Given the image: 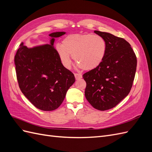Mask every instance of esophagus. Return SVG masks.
Instances as JSON below:
<instances>
[{
	"label": "esophagus",
	"mask_w": 152,
	"mask_h": 152,
	"mask_svg": "<svg viewBox=\"0 0 152 152\" xmlns=\"http://www.w3.org/2000/svg\"><path fill=\"white\" fill-rule=\"evenodd\" d=\"M74 75H75V79L77 80L80 79H81V78L82 77V74H80V73H75Z\"/></svg>",
	"instance_id": "esophagus-1"
}]
</instances>
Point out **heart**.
<instances>
[{"label":"heart","mask_w":152,"mask_h":152,"mask_svg":"<svg viewBox=\"0 0 152 152\" xmlns=\"http://www.w3.org/2000/svg\"><path fill=\"white\" fill-rule=\"evenodd\" d=\"M107 43L99 35L91 34H72L62 40L56 51L63 65L69 68L72 65L71 56L78 66L86 70L98 67L107 53Z\"/></svg>","instance_id":"heart-1"}]
</instances>
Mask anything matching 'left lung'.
<instances>
[{
    "instance_id": "1",
    "label": "left lung",
    "mask_w": 152,
    "mask_h": 152,
    "mask_svg": "<svg viewBox=\"0 0 152 152\" xmlns=\"http://www.w3.org/2000/svg\"><path fill=\"white\" fill-rule=\"evenodd\" d=\"M107 43V53L101 65L85 73V96L101 111L117 106L129 93L137 66L136 54L130 44L111 34L95 30Z\"/></svg>"
}]
</instances>
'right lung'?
<instances>
[{
  "label": "right lung",
  "instance_id": "obj_1",
  "mask_svg": "<svg viewBox=\"0 0 152 152\" xmlns=\"http://www.w3.org/2000/svg\"><path fill=\"white\" fill-rule=\"evenodd\" d=\"M65 34H50V44L34 48L21 43L15 57L20 90L32 104L43 111L57 109L75 81L73 73L63 65L53 46L54 38Z\"/></svg>",
  "mask_w": 152,
  "mask_h": 152
}]
</instances>
